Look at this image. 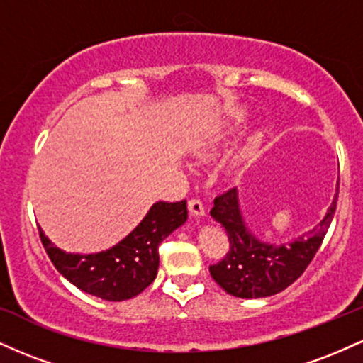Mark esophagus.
<instances>
[{
  "instance_id": "34e87169",
  "label": "esophagus",
  "mask_w": 363,
  "mask_h": 363,
  "mask_svg": "<svg viewBox=\"0 0 363 363\" xmlns=\"http://www.w3.org/2000/svg\"><path fill=\"white\" fill-rule=\"evenodd\" d=\"M187 208H189V213L193 216H205V206H203V203L199 199H191L187 203Z\"/></svg>"
}]
</instances>
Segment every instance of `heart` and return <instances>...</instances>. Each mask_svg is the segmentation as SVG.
Wrapping results in <instances>:
<instances>
[{
  "mask_svg": "<svg viewBox=\"0 0 363 363\" xmlns=\"http://www.w3.org/2000/svg\"><path fill=\"white\" fill-rule=\"evenodd\" d=\"M261 141H262V135L259 131L252 133L251 136H247V140L244 141L242 147L237 150L234 162L230 165V176L232 177H239L240 174L244 172V169L251 164V160L256 157L257 150L261 147ZM222 147H225V136H218L210 143H205L201 148L196 152V157L198 158H208V157H213L216 153L222 150Z\"/></svg>",
  "mask_w": 363,
  "mask_h": 363,
  "instance_id": "heart-1",
  "label": "heart"
}]
</instances>
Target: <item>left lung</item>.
<instances>
[{
	"instance_id": "8db88e82",
	"label": "left lung",
	"mask_w": 363,
	"mask_h": 363,
	"mask_svg": "<svg viewBox=\"0 0 363 363\" xmlns=\"http://www.w3.org/2000/svg\"><path fill=\"white\" fill-rule=\"evenodd\" d=\"M338 187L324 213L312 230L291 242L272 244L261 240L245 223L237 187L215 199L210 215L227 230L230 249L218 264L210 266L211 278L227 294L239 298H262L280 294L306 272L318 252L335 216Z\"/></svg>"
}]
</instances>
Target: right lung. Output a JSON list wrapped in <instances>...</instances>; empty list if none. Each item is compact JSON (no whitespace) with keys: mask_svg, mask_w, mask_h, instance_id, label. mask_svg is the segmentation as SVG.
<instances>
[{"mask_svg":"<svg viewBox=\"0 0 363 363\" xmlns=\"http://www.w3.org/2000/svg\"><path fill=\"white\" fill-rule=\"evenodd\" d=\"M187 220L186 201H158L118 244L101 252H66L56 247L43 228L40 240L56 269L77 289L109 302L136 297L155 280L158 245Z\"/></svg>","mask_w":363,"mask_h":363,"instance_id":"1","label":"right lung"}]
</instances>
